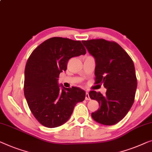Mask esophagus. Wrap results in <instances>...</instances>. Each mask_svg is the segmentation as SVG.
I'll use <instances>...</instances> for the list:
<instances>
[{
	"label": "esophagus",
	"mask_w": 152,
	"mask_h": 152,
	"mask_svg": "<svg viewBox=\"0 0 152 152\" xmlns=\"http://www.w3.org/2000/svg\"><path fill=\"white\" fill-rule=\"evenodd\" d=\"M86 100H90L91 99V98H90V96H89V93L88 92H86Z\"/></svg>",
	"instance_id": "esophagus-1"
}]
</instances>
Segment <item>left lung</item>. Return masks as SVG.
Here are the masks:
<instances>
[{"label":"left lung","mask_w":152,"mask_h":152,"mask_svg":"<svg viewBox=\"0 0 152 152\" xmlns=\"http://www.w3.org/2000/svg\"><path fill=\"white\" fill-rule=\"evenodd\" d=\"M89 53L95 59V83L107 89L101 92L90 91L91 99L99 107L91 116L99 124L113 125L124 118L134 102L137 88L135 68L129 55L117 43L104 39L82 41Z\"/></svg>","instance_id":"1"}]
</instances>
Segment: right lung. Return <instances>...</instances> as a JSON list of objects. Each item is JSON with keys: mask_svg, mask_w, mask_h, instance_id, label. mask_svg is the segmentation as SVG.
I'll return each mask as SVG.
<instances>
[{"mask_svg": "<svg viewBox=\"0 0 152 152\" xmlns=\"http://www.w3.org/2000/svg\"><path fill=\"white\" fill-rule=\"evenodd\" d=\"M86 53L80 41L54 37L30 55L25 69L24 94L31 112L44 126L53 128L65 124L77 103L85 99L84 91L66 88L58 80L60 72L66 71L70 59Z\"/></svg>", "mask_w": 152, "mask_h": 152, "instance_id": "right-lung-1", "label": "right lung"}]
</instances>
